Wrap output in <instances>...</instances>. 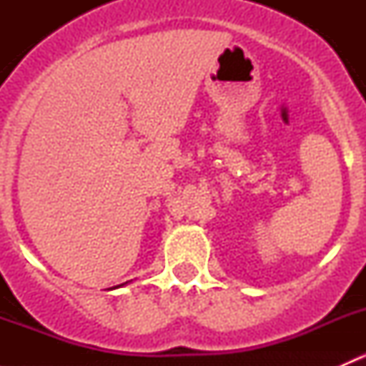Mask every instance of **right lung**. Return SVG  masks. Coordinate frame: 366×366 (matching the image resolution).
Wrapping results in <instances>:
<instances>
[{
  "mask_svg": "<svg viewBox=\"0 0 366 366\" xmlns=\"http://www.w3.org/2000/svg\"><path fill=\"white\" fill-rule=\"evenodd\" d=\"M117 287H120V285H117Z\"/></svg>",
  "mask_w": 366,
  "mask_h": 366,
  "instance_id": "obj_1",
  "label": "right lung"
}]
</instances>
